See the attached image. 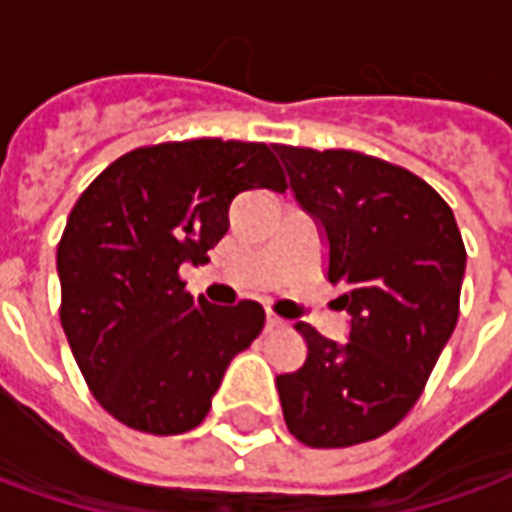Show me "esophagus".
I'll use <instances>...</instances> for the list:
<instances>
[{
	"instance_id": "34e87169",
	"label": "esophagus",
	"mask_w": 512,
	"mask_h": 512,
	"mask_svg": "<svg viewBox=\"0 0 512 512\" xmlns=\"http://www.w3.org/2000/svg\"><path fill=\"white\" fill-rule=\"evenodd\" d=\"M285 326V321L279 318V315H274V312L268 310L266 312V329H282Z\"/></svg>"
}]
</instances>
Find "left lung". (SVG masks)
Wrapping results in <instances>:
<instances>
[{
  "label": "left lung",
  "mask_w": 512,
  "mask_h": 512,
  "mask_svg": "<svg viewBox=\"0 0 512 512\" xmlns=\"http://www.w3.org/2000/svg\"><path fill=\"white\" fill-rule=\"evenodd\" d=\"M290 191L321 227L326 277L343 288L348 343L296 323L307 359L277 376L288 430L351 447L417 403L458 323L466 249L450 205L408 169L354 150L274 147Z\"/></svg>",
  "instance_id": "left-lung-1"
}]
</instances>
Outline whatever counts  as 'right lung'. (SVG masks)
<instances>
[{
  "instance_id": "add662e5",
  "label": "right lung",
  "mask_w": 512,
  "mask_h": 512,
  "mask_svg": "<svg viewBox=\"0 0 512 512\" xmlns=\"http://www.w3.org/2000/svg\"><path fill=\"white\" fill-rule=\"evenodd\" d=\"M249 189H288L274 147L191 139L120 156L73 205L57 246L60 321L95 400L128 428H197L263 329L257 301L216 307L178 277L208 260Z\"/></svg>"
}]
</instances>
